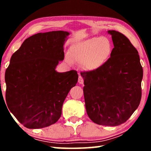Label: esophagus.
Masks as SVG:
<instances>
[{"label": "esophagus", "instance_id": "34e87169", "mask_svg": "<svg viewBox=\"0 0 151 151\" xmlns=\"http://www.w3.org/2000/svg\"><path fill=\"white\" fill-rule=\"evenodd\" d=\"M78 83L80 84H83L84 83V78H83V76L79 75L78 76Z\"/></svg>", "mask_w": 151, "mask_h": 151}]
</instances>
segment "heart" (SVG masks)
<instances>
[{
  "instance_id": "1",
  "label": "heart",
  "mask_w": 151,
  "mask_h": 151,
  "mask_svg": "<svg viewBox=\"0 0 151 151\" xmlns=\"http://www.w3.org/2000/svg\"><path fill=\"white\" fill-rule=\"evenodd\" d=\"M112 46L108 38H92L73 48L71 57L88 69H94L105 62L111 52Z\"/></svg>"
}]
</instances>
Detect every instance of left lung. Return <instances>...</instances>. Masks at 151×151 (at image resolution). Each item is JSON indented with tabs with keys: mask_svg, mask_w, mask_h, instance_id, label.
Wrapping results in <instances>:
<instances>
[{
	"mask_svg": "<svg viewBox=\"0 0 151 151\" xmlns=\"http://www.w3.org/2000/svg\"><path fill=\"white\" fill-rule=\"evenodd\" d=\"M114 48L111 57L96 69L81 72L86 112L94 123L116 126L139 106L143 70L138 51L125 36L109 30Z\"/></svg>",
	"mask_w": 151,
	"mask_h": 151,
	"instance_id": "left-lung-1",
	"label": "left lung"
}]
</instances>
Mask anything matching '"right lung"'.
Listing matches in <instances>:
<instances>
[{"mask_svg": "<svg viewBox=\"0 0 151 151\" xmlns=\"http://www.w3.org/2000/svg\"><path fill=\"white\" fill-rule=\"evenodd\" d=\"M69 33H37L27 39L12 55L5 72L6 104L28 129H41L60 119L64 101L76 85V70L58 73L65 58L63 45Z\"/></svg>", "mask_w": 151, "mask_h": 151, "instance_id": "right-lung-1", "label": "right lung"}]
</instances>
